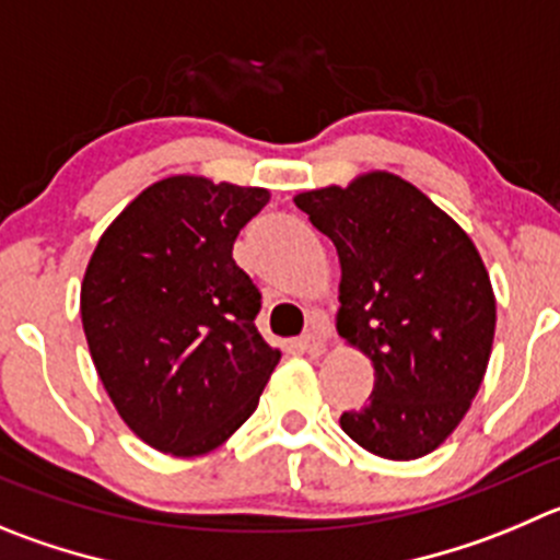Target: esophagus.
<instances>
[{
  "label": "esophagus",
  "instance_id": "1",
  "mask_svg": "<svg viewBox=\"0 0 560 560\" xmlns=\"http://www.w3.org/2000/svg\"><path fill=\"white\" fill-rule=\"evenodd\" d=\"M295 351L298 353H310V357H317V353L326 351V339L320 334H304V337L295 339Z\"/></svg>",
  "mask_w": 560,
  "mask_h": 560
}]
</instances>
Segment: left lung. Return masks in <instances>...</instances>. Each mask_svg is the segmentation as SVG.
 <instances>
[{
    "label": "left lung",
    "instance_id": "1",
    "mask_svg": "<svg viewBox=\"0 0 560 560\" xmlns=\"http://www.w3.org/2000/svg\"><path fill=\"white\" fill-rule=\"evenodd\" d=\"M295 203L339 254V337L375 368L370 400L339 425L392 462L436 451L492 353L498 306L478 248L425 192L384 171Z\"/></svg>",
    "mask_w": 560,
    "mask_h": 560
}]
</instances>
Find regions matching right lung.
Here are the masks:
<instances>
[{
  "mask_svg": "<svg viewBox=\"0 0 560 560\" xmlns=\"http://www.w3.org/2000/svg\"><path fill=\"white\" fill-rule=\"evenodd\" d=\"M262 187L171 176L109 223L82 281L104 389L143 442L198 456L250 415L281 353L256 331L262 295L232 259Z\"/></svg>",
  "mask_w": 560,
  "mask_h": 560,
  "instance_id": "add662e5",
  "label": "right lung"
}]
</instances>
